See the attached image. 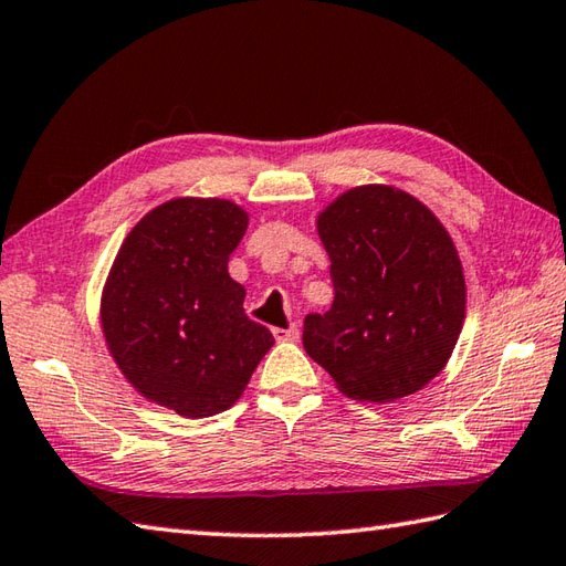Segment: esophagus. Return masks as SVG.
Instances as JSON below:
<instances>
[{"instance_id": "1", "label": "esophagus", "mask_w": 566, "mask_h": 566, "mask_svg": "<svg viewBox=\"0 0 566 566\" xmlns=\"http://www.w3.org/2000/svg\"><path fill=\"white\" fill-rule=\"evenodd\" d=\"M273 336H275V342H297L300 332L295 324H291L287 329H273Z\"/></svg>"}]
</instances>
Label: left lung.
Listing matches in <instances>:
<instances>
[{
	"mask_svg": "<svg viewBox=\"0 0 566 566\" xmlns=\"http://www.w3.org/2000/svg\"><path fill=\"white\" fill-rule=\"evenodd\" d=\"M334 303L307 315L303 346L358 401H395L429 385L464 322V275L448 230L395 186L348 188L317 216Z\"/></svg>",
	"mask_w": 566,
	"mask_h": 566,
	"instance_id": "1",
	"label": "left lung"
}]
</instances>
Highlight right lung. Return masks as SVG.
<instances>
[{"mask_svg": "<svg viewBox=\"0 0 566 566\" xmlns=\"http://www.w3.org/2000/svg\"><path fill=\"white\" fill-rule=\"evenodd\" d=\"M247 224L232 200L171 198L135 224L108 271L102 329L113 360L145 399L186 419L230 409L273 346L228 273Z\"/></svg>", "mask_w": 566, "mask_h": 566, "instance_id": "right-lung-1", "label": "right lung"}]
</instances>
